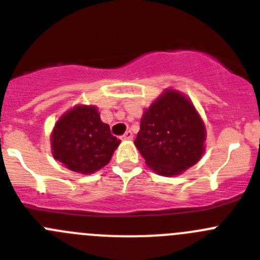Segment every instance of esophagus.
<instances>
[{"label":"esophagus","instance_id":"1","mask_svg":"<svg viewBox=\"0 0 260 260\" xmlns=\"http://www.w3.org/2000/svg\"><path fill=\"white\" fill-rule=\"evenodd\" d=\"M132 138H133V133L131 132V131H127V132L122 136V140H132Z\"/></svg>","mask_w":260,"mask_h":260}]
</instances>
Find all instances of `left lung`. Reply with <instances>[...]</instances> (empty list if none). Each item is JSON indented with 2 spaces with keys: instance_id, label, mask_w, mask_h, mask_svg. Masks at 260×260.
I'll list each match as a JSON object with an SVG mask.
<instances>
[{
  "instance_id": "left-lung-1",
  "label": "left lung",
  "mask_w": 260,
  "mask_h": 260,
  "mask_svg": "<svg viewBox=\"0 0 260 260\" xmlns=\"http://www.w3.org/2000/svg\"><path fill=\"white\" fill-rule=\"evenodd\" d=\"M205 136L192 103L179 91L166 90L143 114L135 145L154 172L175 176L201 158Z\"/></svg>"
}]
</instances>
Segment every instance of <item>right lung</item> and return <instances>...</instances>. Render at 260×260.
<instances>
[{
  "label": "right lung",
  "mask_w": 260,
  "mask_h": 260,
  "mask_svg": "<svg viewBox=\"0 0 260 260\" xmlns=\"http://www.w3.org/2000/svg\"><path fill=\"white\" fill-rule=\"evenodd\" d=\"M120 140L101 120L95 107L77 106L55 124L51 148L55 159L67 169L93 174L106 166Z\"/></svg>",
  "instance_id": "add662e5"
}]
</instances>
